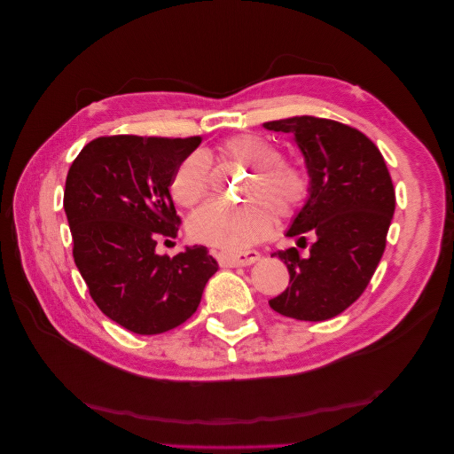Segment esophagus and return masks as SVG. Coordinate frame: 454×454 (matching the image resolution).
<instances>
[{
	"label": "esophagus",
	"instance_id": "34e87169",
	"mask_svg": "<svg viewBox=\"0 0 454 454\" xmlns=\"http://www.w3.org/2000/svg\"><path fill=\"white\" fill-rule=\"evenodd\" d=\"M217 259L222 261L225 267H246L252 265L259 259V252L246 250V252H222L217 254Z\"/></svg>",
	"mask_w": 454,
	"mask_h": 454
}]
</instances>
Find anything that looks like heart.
<instances>
[{
	"instance_id": "obj_1",
	"label": "heart",
	"mask_w": 454,
	"mask_h": 454,
	"mask_svg": "<svg viewBox=\"0 0 454 454\" xmlns=\"http://www.w3.org/2000/svg\"><path fill=\"white\" fill-rule=\"evenodd\" d=\"M223 167L250 170L242 185L240 206L210 202L189 219V235L227 250H242L263 240L274 229V212L292 215L309 197L310 182L297 162L284 159L277 144L259 134H239L217 147ZM214 182L212 159L202 149L189 153L177 164L172 180V199L193 206L210 193Z\"/></svg>"
}]
</instances>
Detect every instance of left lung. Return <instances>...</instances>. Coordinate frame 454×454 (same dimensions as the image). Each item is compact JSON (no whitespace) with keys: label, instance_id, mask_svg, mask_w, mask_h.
<instances>
[{"label":"left lung","instance_id":"1","mask_svg":"<svg viewBox=\"0 0 454 454\" xmlns=\"http://www.w3.org/2000/svg\"><path fill=\"white\" fill-rule=\"evenodd\" d=\"M263 127L295 136L310 176L309 200L287 237L316 235L309 257L295 248L272 254L290 270V286L269 305L287 318L324 322L347 310L373 277L395 208L392 177L379 147L339 121L299 115Z\"/></svg>","mask_w":454,"mask_h":454}]
</instances>
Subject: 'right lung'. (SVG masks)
Instances as JSON below:
<instances>
[{
    "instance_id": "right-lung-1",
    "label": "right lung",
    "mask_w": 454,
    "mask_h": 454,
    "mask_svg": "<svg viewBox=\"0 0 454 454\" xmlns=\"http://www.w3.org/2000/svg\"><path fill=\"white\" fill-rule=\"evenodd\" d=\"M202 142L160 136H100L66 177L64 210L74 259L98 309L132 333L157 335L195 314L217 263L204 246L157 255L182 219L170 197L177 164Z\"/></svg>"
}]
</instances>
